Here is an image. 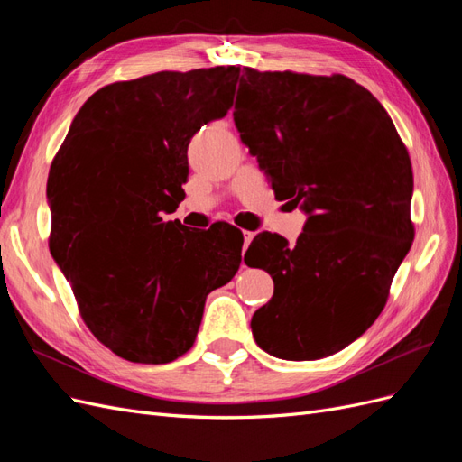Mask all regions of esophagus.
<instances>
[{
	"mask_svg": "<svg viewBox=\"0 0 462 462\" xmlns=\"http://www.w3.org/2000/svg\"><path fill=\"white\" fill-rule=\"evenodd\" d=\"M254 231H243V236H245V248H248V245L253 243V239H254Z\"/></svg>",
	"mask_w": 462,
	"mask_h": 462,
	"instance_id": "esophagus-1",
	"label": "esophagus"
}]
</instances>
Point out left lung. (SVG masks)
Masks as SVG:
<instances>
[{
    "instance_id": "left-lung-1",
    "label": "left lung",
    "mask_w": 462,
    "mask_h": 462,
    "mask_svg": "<svg viewBox=\"0 0 462 462\" xmlns=\"http://www.w3.org/2000/svg\"><path fill=\"white\" fill-rule=\"evenodd\" d=\"M233 119L275 199L309 216L297 245L260 233L246 250L273 279L254 339L283 360L329 356L380 316L411 250L409 152L383 106L343 75L243 67Z\"/></svg>"
}]
</instances>
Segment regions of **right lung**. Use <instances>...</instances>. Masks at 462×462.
I'll return each mask as SVG.
<instances>
[{
	"instance_id": "right-lung-1",
	"label": "right lung",
	"mask_w": 462,
	"mask_h": 462,
	"mask_svg": "<svg viewBox=\"0 0 462 462\" xmlns=\"http://www.w3.org/2000/svg\"><path fill=\"white\" fill-rule=\"evenodd\" d=\"M239 67L114 82L79 109L46 197L50 250L94 337L117 356L165 365L192 346L208 292L241 265L243 233L163 221L185 199L187 150L227 116Z\"/></svg>"
}]
</instances>
